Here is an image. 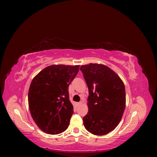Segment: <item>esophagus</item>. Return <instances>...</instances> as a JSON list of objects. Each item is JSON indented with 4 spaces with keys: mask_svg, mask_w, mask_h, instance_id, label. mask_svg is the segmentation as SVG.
Wrapping results in <instances>:
<instances>
[{
    "mask_svg": "<svg viewBox=\"0 0 157 157\" xmlns=\"http://www.w3.org/2000/svg\"><path fill=\"white\" fill-rule=\"evenodd\" d=\"M81 104H82V102H77V103H76V105H77V107H78V106H80V105H81Z\"/></svg>",
    "mask_w": 157,
    "mask_h": 157,
    "instance_id": "esophagus-1",
    "label": "esophagus"
}]
</instances>
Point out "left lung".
Instances as JSON below:
<instances>
[{
	"label": "left lung",
	"mask_w": 157,
	"mask_h": 157,
	"mask_svg": "<svg viewBox=\"0 0 157 157\" xmlns=\"http://www.w3.org/2000/svg\"><path fill=\"white\" fill-rule=\"evenodd\" d=\"M88 88V111L85 128L96 136L106 135L119 124L126 107L124 84L115 71L102 64L81 65Z\"/></svg>",
	"instance_id": "left-lung-1"
}]
</instances>
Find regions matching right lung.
<instances>
[{
  "mask_svg": "<svg viewBox=\"0 0 157 157\" xmlns=\"http://www.w3.org/2000/svg\"><path fill=\"white\" fill-rule=\"evenodd\" d=\"M79 65H52L32 80L28 103L33 121L48 134L67 130L73 114L69 98V86L77 75Z\"/></svg>",
  "mask_w": 157,
  "mask_h": 157,
  "instance_id": "right-lung-1",
  "label": "right lung"
}]
</instances>
